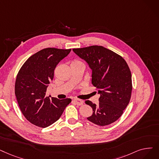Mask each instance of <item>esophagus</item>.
<instances>
[{"label":"esophagus","mask_w":159,"mask_h":159,"mask_svg":"<svg viewBox=\"0 0 159 159\" xmlns=\"http://www.w3.org/2000/svg\"><path fill=\"white\" fill-rule=\"evenodd\" d=\"M73 101L77 104V105H82V104H83V101L81 100V99H73Z\"/></svg>","instance_id":"obj_1"}]
</instances>
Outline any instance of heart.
I'll return each instance as SVG.
<instances>
[{"instance_id": "heart-1", "label": "heart", "mask_w": 159, "mask_h": 159, "mask_svg": "<svg viewBox=\"0 0 159 159\" xmlns=\"http://www.w3.org/2000/svg\"><path fill=\"white\" fill-rule=\"evenodd\" d=\"M83 64L82 62L81 61L79 60H75L74 61H73L71 64Z\"/></svg>"}]
</instances>
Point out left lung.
<instances>
[{
    "mask_svg": "<svg viewBox=\"0 0 159 159\" xmlns=\"http://www.w3.org/2000/svg\"><path fill=\"white\" fill-rule=\"evenodd\" d=\"M92 70V84L100 94L99 103L90 101L86 105L93 109L87 119L96 125L105 126L118 120L127 107L132 92L130 69L121 56L102 46L92 45L73 49Z\"/></svg>",
    "mask_w": 159,
    "mask_h": 159,
    "instance_id": "1",
    "label": "left lung"
}]
</instances>
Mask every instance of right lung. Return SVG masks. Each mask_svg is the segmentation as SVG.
<instances>
[{"instance_id": "add662e5", "label": "right lung", "mask_w": 159, "mask_h": 159, "mask_svg": "<svg viewBox=\"0 0 159 159\" xmlns=\"http://www.w3.org/2000/svg\"><path fill=\"white\" fill-rule=\"evenodd\" d=\"M71 51L43 49L32 55L19 71L15 84L17 101L26 119L34 125L42 128L52 125L71 102L69 98L59 100L45 96L55 67Z\"/></svg>"}]
</instances>
